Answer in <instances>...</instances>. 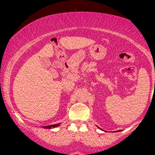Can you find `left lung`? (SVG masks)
I'll return each instance as SVG.
<instances>
[{"label": "left lung", "instance_id": "1", "mask_svg": "<svg viewBox=\"0 0 155 155\" xmlns=\"http://www.w3.org/2000/svg\"><path fill=\"white\" fill-rule=\"evenodd\" d=\"M96 127H97L98 128V129H101V130H102V129H101V128H100L99 127H98V126H96ZM119 131H120V130H119V131H114V132H119Z\"/></svg>", "mask_w": 155, "mask_h": 155}]
</instances>
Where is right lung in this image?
Segmentation results:
<instances>
[{
  "instance_id": "add662e5",
  "label": "right lung",
  "mask_w": 155,
  "mask_h": 155,
  "mask_svg": "<svg viewBox=\"0 0 155 155\" xmlns=\"http://www.w3.org/2000/svg\"><path fill=\"white\" fill-rule=\"evenodd\" d=\"M61 125V123H59V124H52V125H50V126H46V127H43L45 129H54V128L58 127Z\"/></svg>"
}]
</instances>
